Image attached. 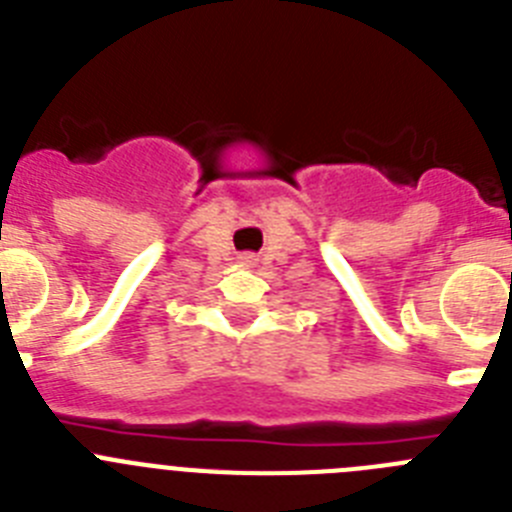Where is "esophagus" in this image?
I'll use <instances>...</instances> for the list:
<instances>
[{
	"label": "esophagus",
	"instance_id": "obj_1",
	"mask_svg": "<svg viewBox=\"0 0 512 512\" xmlns=\"http://www.w3.org/2000/svg\"><path fill=\"white\" fill-rule=\"evenodd\" d=\"M243 261H251V256H243Z\"/></svg>",
	"mask_w": 512,
	"mask_h": 512
}]
</instances>
